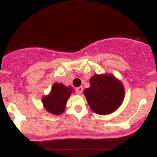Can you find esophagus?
Returning a JSON list of instances; mask_svg holds the SVG:
<instances>
[{
  "label": "esophagus",
  "instance_id": "1",
  "mask_svg": "<svg viewBox=\"0 0 157 157\" xmlns=\"http://www.w3.org/2000/svg\"><path fill=\"white\" fill-rule=\"evenodd\" d=\"M82 92V87H78L76 89V93L77 94H80Z\"/></svg>",
  "mask_w": 157,
  "mask_h": 157
}]
</instances>
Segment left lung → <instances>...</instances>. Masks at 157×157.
<instances>
[{
	"label": "left lung",
	"mask_w": 157,
	"mask_h": 157,
	"mask_svg": "<svg viewBox=\"0 0 157 157\" xmlns=\"http://www.w3.org/2000/svg\"><path fill=\"white\" fill-rule=\"evenodd\" d=\"M84 94L91 110L97 114L113 112L123 102L125 89L120 80L111 75H94Z\"/></svg>",
	"instance_id": "8db88e82"
}]
</instances>
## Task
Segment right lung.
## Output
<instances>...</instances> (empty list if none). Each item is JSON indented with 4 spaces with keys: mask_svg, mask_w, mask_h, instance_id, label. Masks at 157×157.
Returning <instances> with one entry per match:
<instances>
[{
    "mask_svg": "<svg viewBox=\"0 0 157 157\" xmlns=\"http://www.w3.org/2000/svg\"><path fill=\"white\" fill-rule=\"evenodd\" d=\"M75 90L71 86H65L62 83L56 82L52 87L51 92L42 99L45 109L55 115L63 113L66 102Z\"/></svg>",
    "mask_w": 157,
    "mask_h": 157,
    "instance_id": "obj_1",
    "label": "right lung"
}]
</instances>
